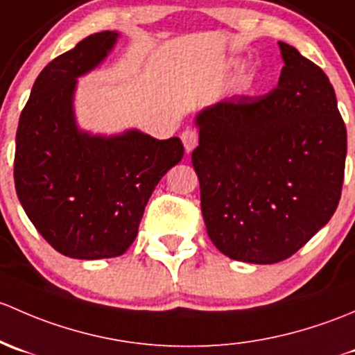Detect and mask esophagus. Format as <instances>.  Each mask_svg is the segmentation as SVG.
Wrapping results in <instances>:
<instances>
[{
    "label": "esophagus",
    "instance_id": "1",
    "mask_svg": "<svg viewBox=\"0 0 355 355\" xmlns=\"http://www.w3.org/2000/svg\"><path fill=\"white\" fill-rule=\"evenodd\" d=\"M181 140H182V145H184V150L189 153L193 150V148L196 147V145H198V131L188 128V130L182 131Z\"/></svg>",
    "mask_w": 355,
    "mask_h": 355
}]
</instances>
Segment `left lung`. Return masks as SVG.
Segmentation results:
<instances>
[{"instance_id":"8db88e82","label":"left lung","mask_w":355,"mask_h":355,"mask_svg":"<svg viewBox=\"0 0 355 355\" xmlns=\"http://www.w3.org/2000/svg\"><path fill=\"white\" fill-rule=\"evenodd\" d=\"M279 46V85L200 112L191 153L208 237L225 257L258 265L291 258L330 220L345 171L347 130L330 80Z\"/></svg>"}]
</instances>
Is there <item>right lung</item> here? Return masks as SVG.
Returning a JSON list of instances; mask_svg holds the SVG:
<instances>
[{"label": "right lung", "mask_w": 355, "mask_h": 355, "mask_svg": "<svg viewBox=\"0 0 355 355\" xmlns=\"http://www.w3.org/2000/svg\"><path fill=\"white\" fill-rule=\"evenodd\" d=\"M116 39V32H98L54 58L35 80L18 121V200L44 239L76 259L123 254L155 186L184 155L176 137L155 140L131 130L104 138L76 128L75 78L96 68Z\"/></svg>", "instance_id": "add662e5"}]
</instances>
